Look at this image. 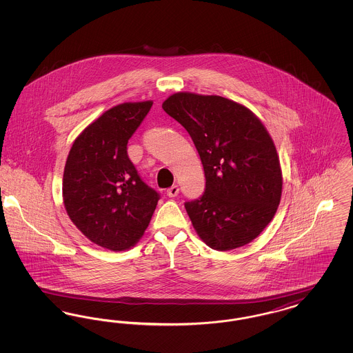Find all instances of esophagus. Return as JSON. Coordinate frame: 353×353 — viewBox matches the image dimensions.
Listing matches in <instances>:
<instances>
[{"label":"esophagus","instance_id":"1","mask_svg":"<svg viewBox=\"0 0 353 353\" xmlns=\"http://www.w3.org/2000/svg\"><path fill=\"white\" fill-rule=\"evenodd\" d=\"M179 192H180L179 186L177 185H172L168 190H167V194H168L169 197H176L179 194Z\"/></svg>","mask_w":353,"mask_h":353}]
</instances>
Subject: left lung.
<instances>
[{
    "mask_svg": "<svg viewBox=\"0 0 353 353\" xmlns=\"http://www.w3.org/2000/svg\"><path fill=\"white\" fill-rule=\"evenodd\" d=\"M164 111L190 134L205 172V193L185 202L194 230L212 249L250 243L274 219L283 177L275 144L259 118L219 95L176 92Z\"/></svg>",
    "mask_w": 353,
    "mask_h": 353,
    "instance_id": "left-lung-1",
    "label": "left lung"
}]
</instances>
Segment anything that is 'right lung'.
<instances>
[{
  "label": "right lung",
  "mask_w": 353,
  "mask_h": 353,
  "mask_svg": "<svg viewBox=\"0 0 353 353\" xmlns=\"http://www.w3.org/2000/svg\"><path fill=\"white\" fill-rule=\"evenodd\" d=\"M152 104L128 101L107 110L68 152L62 183L68 216L85 238L112 252L139 242L159 201L127 154L128 140Z\"/></svg>",
  "instance_id": "obj_1"
}]
</instances>
